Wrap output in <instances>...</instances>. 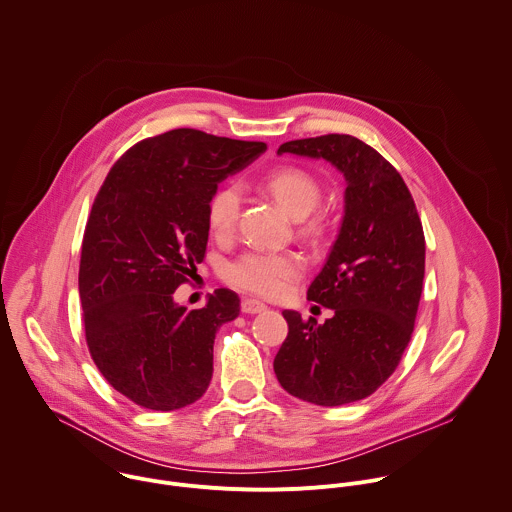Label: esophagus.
<instances>
[{
  "label": "esophagus",
  "instance_id": "34e87169",
  "mask_svg": "<svg viewBox=\"0 0 512 512\" xmlns=\"http://www.w3.org/2000/svg\"><path fill=\"white\" fill-rule=\"evenodd\" d=\"M265 305L261 301H255V299H243L241 301V312L245 314H257V312H263Z\"/></svg>",
  "mask_w": 512,
  "mask_h": 512
}]
</instances>
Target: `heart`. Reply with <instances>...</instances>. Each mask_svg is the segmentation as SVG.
Instances as JSON below:
<instances>
[{"instance_id": "heart-1", "label": "heart", "mask_w": 512, "mask_h": 512, "mask_svg": "<svg viewBox=\"0 0 512 512\" xmlns=\"http://www.w3.org/2000/svg\"><path fill=\"white\" fill-rule=\"evenodd\" d=\"M265 188L279 205L295 219H305L320 202V184L307 170L297 166H283L265 178ZM239 188L223 186L207 202V225L213 235H227L235 227L239 215ZM303 273V261L295 253H267L247 251L235 259L225 277L239 289L255 295L275 297L283 293L289 281Z\"/></svg>"}]
</instances>
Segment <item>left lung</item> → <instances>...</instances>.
Instances as JSON below:
<instances>
[{"label":"left lung","instance_id":"8db88e82","mask_svg":"<svg viewBox=\"0 0 512 512\" xmlns=\"http://www.w3.org/2000/svg\"><path fill=\"white\" fill-rule=\"evenodd\" d=\"M330 162L346 180L344 217L307 299L332 308L318 324L283 310L289 334L273 368L279 384L316 406L374 394L408 346L425 273L423 227L398 170L348 134L281 144L277 154Z\"/></svg>","mask_w":512,"mask_h":512}]
</instances>
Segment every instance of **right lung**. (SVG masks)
Returning <instances> with one entry per match:
<instances>
[{"mask_svg": "<svg viewBox=\"0 0 512 512\" xmlns=\"http://www.w3.org/2000/svg\"><path fill=\"white\" fill-rule=\"evenodd\" d=\"M265 150L176 128L126 150L95 198L79 267L85 336L106 382L140 408H186L209 386L215 332L239 297L217 289L190 310L174 293L204 261L219 182Z\"/></svg>", "mask_w": 512, "mask_h": 512, "instance_id": "1", "label": "right lung"}]
</instances>
